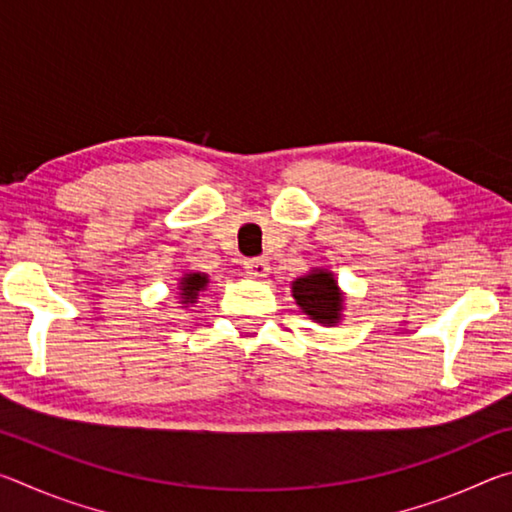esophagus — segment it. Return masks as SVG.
I'll return each mask as SVG.
<instances>
[{"mask_svg":"<svg viewBox=\"0 0 512 512\" xmlns=\"http://www.w3.org/2000/svg\"><path fill=\"white\" fill-rule=\"evenodd\" d=\"M244 268H246L248 275L266 277L268 271H271V264H268V259H264V257H250L244 262Z\"/></svg>","mask_w":512,"mask_h":512,"instance_id":"34e87169","label":"esophagus"}]
</instances>
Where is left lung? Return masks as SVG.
<instances>
[{
  "mask_svg": "<svg viewBox=\"0 0 512 512\" xmlns=\"http://www.w3.org/2000/svg\"><path fill=\"white\" fill-rule=\"evenodd\" d=\"M293 298L309 318L332 325L341 316L343 298L332 273L314 271L293 282Z\"/></svg>",
  "mask_w": 512,
  "mask_h": 512,
  "instance_id": "obj_1",
  "label": "left lung"
}]
</instances>
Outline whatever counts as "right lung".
Segmentation results:
<instances>
[{
	"label": "right lung",
	"instance_id": "right-lung-1",
	"mask_svg": "<svg viewBox=\"0 0 512 512\" xmlns=\"http://www.w3.org/2000/svg\"><path fill=\"white\" fill-rule=\"evenodd\" d=\"M205 284H207V277L201 275V273L185 275L183 280H180V287H183V293H180V296L185 298L183 302H194L196 296H198V291H201Z\"/></svg>",
	"mask_w": 512,
	"mask_h": 512
}]
</instances>
